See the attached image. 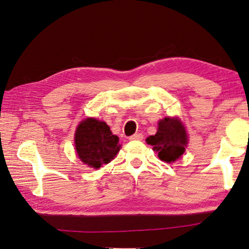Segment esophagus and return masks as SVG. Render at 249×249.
Wrapping results in <instances>:
<instances>
[{"mask_svg": "<svg viewBox=\"0 0 249 249\" xmlns=\"http://www.w3.org/2000/svg\"><path fill=\"white\" fill-rule=\"evenodd\" d=\"M143 136L142 134H135L133 136L129 137V140H142Z\"/></svg>", "mask_w": 249, "mask_h": 249, "instance_id": "esophagus-1", "label": "esophagus"}]
</instances>
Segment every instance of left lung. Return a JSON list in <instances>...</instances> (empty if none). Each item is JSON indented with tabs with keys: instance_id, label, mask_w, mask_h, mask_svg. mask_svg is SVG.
Masks as SVG:
<instances>
[{
	"instance_id": "obj_1",
	"label": "left lung",
	"mask_w": 249,
	"mask_h": 249,
	"mask_svg": "<svg viewBox=\"0 0 249 249\" xmlns=\"http://www.w3.org/2000/svg\"><path fill=\"white\" fill-rule=\"evenodd\" d=\"M146 142L158 151L160 160L171 163L180 158L188 143L186 129L178 117H164L159 121L156 135L149 136Z\"/></svg>"
}]
</instances>
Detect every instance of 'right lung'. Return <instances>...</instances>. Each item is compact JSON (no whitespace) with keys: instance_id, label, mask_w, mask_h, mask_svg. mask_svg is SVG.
Returning <instances> with one entry per match:
<instances>
[{"instance_id":"add662e5","label":"right lung","mask_w":249,"mask_h":249,"mask_svg":"<svg viewBox=\"0 0 249 249\" xmlns=\"http://www.w3.org/2000/svg\"><path fill=\"white\" fill-rule=\"evenodd\" d=\"M75 148L84 164L99 169L114 159L121 144L119 137L112 134L106 122L88 117L76 129Z\"/></svg>"}]
</instances>
